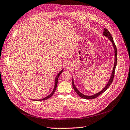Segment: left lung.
<instances>
[{"mask_svg": "<svg viewBox=\"0 0 130 130\" xmlns=\"http://www.w3.org/2000/svg\"><path fill=\"white\" fill-rule=\"evenodd\" d=\"M103 35L105 36L107 38H108L109 39V40H110V41L112 42L113 46V48L114 50V54H115V59H114V66H113V70L112 72V74H111L110 78L109 79V81L108 82V83L106 84V86L103 88V89L100 91V92H98V93L92 95H85L84 94H83L81 92L77 89V88L76 87L75 84H74V81H73V78H72V86H73V88L74 89V90L76 91V93L78 95L80 98H83V99H95L99 96V95H101V94H102L103 92H104L107 89L109 88V87L110 86V85L112 83V82H113V78H114V73H115V70H116V68L117 66V47L116 44L114 43L113 39L112 38V35L110 34L109 31L107 30V29L104 28V31L103 32Z\"/></svg>", "mask_w": 130, "mask_h": 130, "instance_id": "1", "label": "left lung"}]
</instances>
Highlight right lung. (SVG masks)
I'll return each mask as SVG.
<instances>
[{
  "label": "right lung",
  "mask_w": 130,
  "mask_h": 130,
  "mask_svg": "<svg viewBox=\"0 0 130 130\" xmlns=\"http://www.w3.org/2000/svg\"><path fill=\"white\" fill-rule=\"evenodd\" d=\"M63 70H64V69H62V70H61V71L58 73V75H57V76L55 77L54 89H53V90L52 92L49 95H48L47 96H46V98H43V99H40V100H33V99H31V100H32V101H42V100H47V99H48L50 98L51 97V96L53 95V94L54 93V92H55V90H56L57 87V84H58V78H59V76H60V74L62 72Z\"/></svg>",
  "instance_id": "add662e5"
}]
</instances>
